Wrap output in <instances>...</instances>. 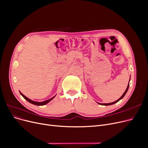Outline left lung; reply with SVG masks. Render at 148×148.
Instances as JSON below:
<instances>
[{"instance_id":"8db88e82","label":"left lung","mask_w":148,"mask_h":148,"mask_svg":"<svg viewBox=\"0 0 148 148\" xmlns=\"http://www.w3.org/2000/svg\"><path fill=\"white\" fill-rule=\"evenodd\" d=\"M129 86H130V81H129V83H128V86H127V89H126V90H125V91L124 92V93L123 94V95L120 97V98H119L118 100H116V101H114V102H113V103H98L99 104H101V105H103V106H110V105H112V104H115V103H116L117 102H118L119 100H121V99H122L123 98V97L125 95V94H126V93L127 92V91H128V88H129Z\"/></svg>"}]
</instances>
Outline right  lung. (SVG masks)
<instances>
[{
	"label": "right lung",
	"mask_w": 148,
	"mask_h": 148,
	"mask_svg": "<svg viewBox=\"0 0 148 148\" xmlns=\"http://www.w3.org/2000/svg\"><path fill=\"white\" fill-rule=\"evenodd\" d=\"M20 94L23 96V97L25 99H26L28 102H29L30 103H31V104H34V105H36V106H44V105H45L46 104H47L48 103H49L51 100H52L54 97H55V96H54L53 97H52L51 98H50V99H47V100H46V101H42V102H37V101H32V100H31V99H30L29 98H27L26 96H25L24 95H23L21 92H20Z\"/></svg>",
	"instance_id": "1"
}]
</instances>
